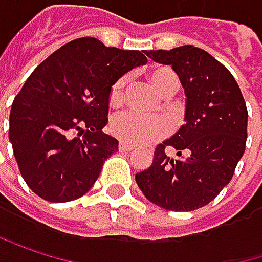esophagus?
<instances>
[{"label":"esophagus","mask_w":262,"mask_h":262,"mask_svg":"<svg viewBox=\"0 0 262 262\" xmlns=\"http://www.w3.org/2000/svg\"><path fill=\"white\" fill-rule=\"evenodd\" d=\"M118 149H119L121 152H130V150L134 149V146H132V144H128V143L121 141V143H119V146H118Z\"/></svg>","instance_id":"obj_1"}]
</instances>
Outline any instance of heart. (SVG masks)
Listing matches in <instances>:
<instances>
[{"mask_svg": "<svg viewBox=\"0 0 262 262\" xmlns=\"http://www.w3.org/2000/svg\"><path fill=\"white\" fill-rule=\"evenodd\" d=\"M149 79L163 96H174L180 88L177 74L167 67H158L150 71ZM128 76H121L110 90V104L119 105L124 101ZM110 132L121 141L128 144H152L171 132V122L164 116H144L137 112H122L112 118Z\"/></svg>", "mask_w": 262, "mask_h": 262, "instance_id": "heart-1", "label": "heart"}]
</instances>
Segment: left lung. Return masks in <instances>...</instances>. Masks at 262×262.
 I'll return each mask as SVG.
<instances>
[{"instance_id": "1", "label": "left lung", "mask_w": 262, "mask_h": 262, "mask_svg": "<svg viewBox=\"0 0 262 262\" xmlns=\"http://www.w3.org/2000/svg\"><path fill=\"white\" fill-rule=\"evenodd\" d=\"M146 55L171 65L179 76L186 95V122L172 138L155 147L152 164L135 180L158 207L192 211L208 205L228 185L244 155L246 101L233 74L200 48L185 45L147 51ZM167 147H174L179 158L167 156Z\"/></svg>"}]
</instances>
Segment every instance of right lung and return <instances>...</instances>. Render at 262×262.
<instances>
[{
  "instance_id": "right-lung-1",
  "label": "right lung",
  "mask_w": 262,
  "mask_h": 262,
  "mask_svg": "<svg viewBox=\"0 0 262 262\" xmlns=\"http://www.w3.org/2000/svg\"><path fill=\"white\" fill-rule=\"evenodd\" d=\"M146 62L140 51L83 37L32 71L13 99L9 140L18 169L38 197L71 202L95 185L105 160L118 150V141L102 132L112 85Z\"/></svg>"
}]
</instances>
